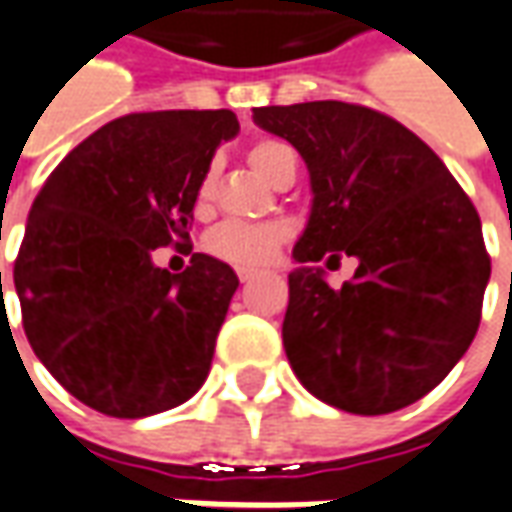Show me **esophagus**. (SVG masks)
I'll return each mask as SVG.
<instances>
[{
    "label": "esophagus",
    "mask_w": 512,
    "mask_h": 512,
    "mask_svg": "<svg viewBox=\"0 0 512 512\" xmlns=\"http://www.w3.org/2000/svg\"><path fill=\"white\" fill-rule=\"evenodd\" d=\"M238 280H241V283H249V280H255V271H252V269H238Z\"/></svg>",
    "instance_id": "1"
}]
</instances>
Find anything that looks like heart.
Returning <instances> with one entry per match:
<instances>
[{"instance_id": "obj_1", "label": "heart", "mask_w": 512, "mask_h": 512, "mask_svg": "<svg viewBox=\"0 0 512 512\" xmlns=\"http://www.w3.org/2000/svg\"><path fill=\"white\" fill-rule=\"evenodd\" d=\"M285 156H291V148H285L283 142L274 139H260L255 142L246 159L257 176H263L269 182L274 170L280 168ZM212 198V176H204V182L198 187V204L204 207ZM288 229L283 224H246V221H227L221 227H215L207 238V249L212 255L227 260L238 269H255L266 266L271 257L277 255L280 243L285 241Z\"/></svg>"}]
</instances>
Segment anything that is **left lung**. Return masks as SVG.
I'll return each mask as SVG.
<instances>
[{
    "instance_id": "obj_1",
    "label": "left lung",
    "mask_w": 512,
    "mask_h": 512,
    "mask_svg": "<svg viewBox=\"0 0 512 512\" xmlns=\"http://www.w3.org/2000/svg\"><path fill=\"white\" fill-rule=\"evenodd\" d=\"M252 120L291 142L311 176L283 319L302 387L353 415L420 401L479 328L490 257L471 198L423 139L367 106H263ZM339 254L359 269L336 292L313 263Z\"/></svg>"
}]
</instances>
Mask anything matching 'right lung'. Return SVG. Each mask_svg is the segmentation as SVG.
<instances>
[{
    "label": "right lung",
    "mask_w": 512,
    "mask_h": 512,
    "mask_svg": "<svg viewBox=\"0 0 512 512\" xmlns=\"http://www.w3.org/2000/svg\"><path fill=\"white\" fill-rule=\"evenodd\" d=\"M238 131L229 109L125 114L33 201L13 269L24 333L52 378L103 415L173 409L210 373L238 274L201 252L170 274L154 249L187 246L198 187Z\"/></svg>",
    "instance_id": "add662e5"
}]
</instances>
